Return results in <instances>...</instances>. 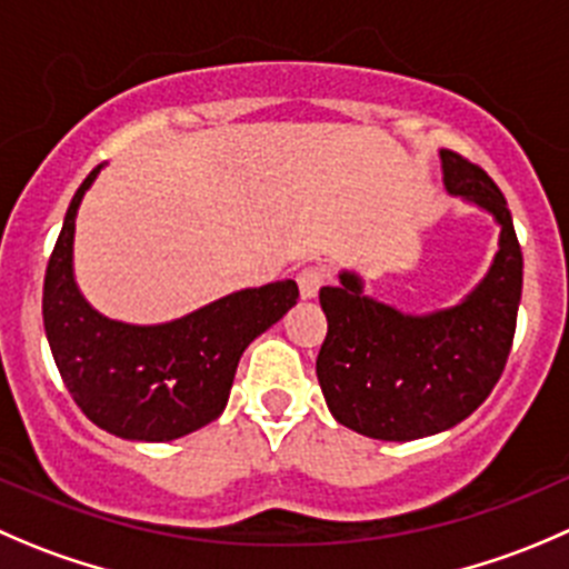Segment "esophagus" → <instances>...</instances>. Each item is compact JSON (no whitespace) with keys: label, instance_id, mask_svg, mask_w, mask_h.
I'll return each instance as SVG.
<instances>
[{"label":"esophagus","instance_id":"34e87169","mask_svg":"<svg viewBox=\"0 0 569 569\" xmlns=\"http://www.w3.org/2000/svg\"><path fill=\"white\" fill-rule=\"evenodd\" d=\"M325 280H328V269L319 267V263H311V267H302L300 272H297V286H300V295L306 297V300L317 297V291L322 289Z\"/></svg>","mask_w":569,"mask_h":569}]
</instances>
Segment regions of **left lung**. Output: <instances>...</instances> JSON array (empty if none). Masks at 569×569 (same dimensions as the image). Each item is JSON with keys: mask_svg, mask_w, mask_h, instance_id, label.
I'll use <instances>...</instances> for the list:
<instances>
[{"mask_svg": "<svg viewBox=\"0 0 569 569\" xmlns=\"http://www.w3.org/2000/svg\"><path fill=\"white\" fill-rule=\"evenodd\" d=\"M450 194L476 202L500 224L492 269L461 306L406 317L361 295L356 274L325 286L328 336L317 378L330 413L350 431L411 442L448 431L489 397L509 361L522 295V250L511 211L478 163L442 150Z\"/></svg>", "mask_w": 569, "mask_h": 569, "instance_id": "8db88e82", "label": "left lung"}]
</instances>
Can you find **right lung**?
<instances>
[{"instance_id":"right-lung-1","label":"right lung","mask_w":569,"mask_h":569,"mask_svg":"<svg viewBox=\"0 0 569 569\" xmlns=\"http://www.w3.org/2000/svg\"><path fill=\"white\" fill-rule=\"evenodd\" d=\"M82 180L43 278V330L82 413L113 437L169 442L222 413L241 352L297 302L295 280L244 289L167 325L138 328L93 311L74 286L71 241Z\"/></svg>"}]
</instances>
